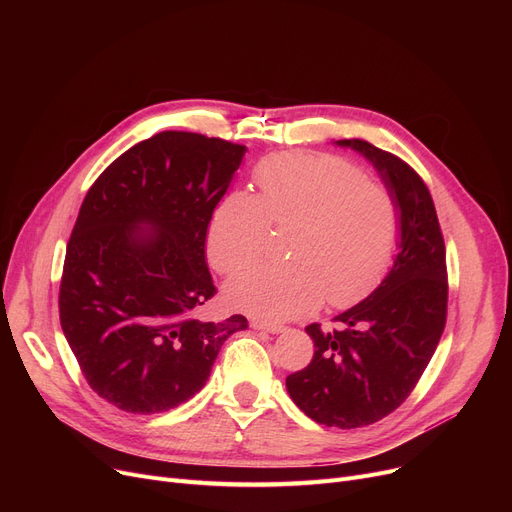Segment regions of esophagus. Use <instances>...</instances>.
Listing matches in <instances>:
<instances>
[{"instance_id":"1","label":"esophagus","mask_w":512,"mask_h":512,"mask_svg":"<svg viewBox=\"0 0 512 512\" xmlns=\"http://www.w3.org/2000/svg\"><path fill=\"white\" fill-rule=\"evenodd\" d=\"M251 328L253 330H259V332H267V334H282L286 328L280 326V324H267V321H251Z\"/></svg>"}]
</instances>
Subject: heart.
Wrapping results in <instances>:
<instances>
[{
	"mask_svg": "<svg viewBox=\"0 0 512 512\" xmlns=\"http://www.w3.org/2000/svg\"><path fill=\"white\" fill-rule=\"evenodd\" d=\"M259 197L228 193L207 228V255L230 274L253 261L270 224H292L286 263H255L226 284L230 307L288 321L326 297L346 305L380 280L398 242V205L386 186L332 155L278 153L255 170Z\"/></svg>",
	"mask_w": 512,
	"mask_h": 512,
	"instance_id": "heart-1",
	"label": "heart"
}]
</instances>
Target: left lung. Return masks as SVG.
I'll use <instances>...</instances> for the list:
<instances>
[{
	"instance_id": "left-lung-1",
	"label": "left lung",
	"mask_w": 512,
	"mask_h": 512,
	"mask_svg": "<svg viewBox=\"0 0 512 512\" xmlns=\"http://www.w3.org/2000/svg\"><path fill=\"white\" fill-rule=\"evenodd\" d=\"M361 153L398 205V242L390 272L367 299L311 324V363L286 378V390L313 421L353 429L398 409L434 357L446 324V249L436 207L419 174L396 155L361 139L336 141Z\"/></svg>"
}]
</instances>
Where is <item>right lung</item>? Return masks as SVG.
Wrapping results in <instances>:
<instances>
[{
	"instance_id": "1",
	"label": "right lung",
	"mask_w": 512,
	"mask_h": 512,
	"mask_svg": "<svg viewBox=\"0 0 512 512\" xmlns=\"http://www.w3.org/2000/svg\"><path fill=\"white\" fill-rule=\"evenodd\" d=\"M247 147L166 130L122 153L80 205L66 247L60 324L89 386L137 415L170 411L209 380L247 317L203 321L213 209Z\"/></svg>"
}]
</instances>
